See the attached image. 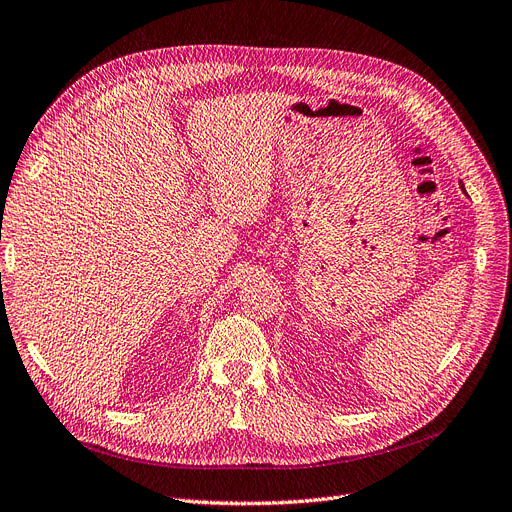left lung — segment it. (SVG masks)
Here are the masks:
<instances>
[{
    "label": "left lung",
    "instance_id": "1",
    "mask_svg": "<svg viewBox=\"0 0 512 512\" xmlns=\"http://www.w3.org/2000/svg\"><path fill=\"white\" fill-rule=\"evenodd\" d=\"M460 186H462V184H460ZM462 190H464V188H462ZM464 194H466V192H464Z\"/></svg>",
    "mask_w": 512,
    "mask_h": 512
}]
</instances>
